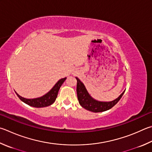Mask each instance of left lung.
<instances>
[{
  "label": "left lung",
  "mask_w": 152,
  "mask_h": 152,
  "mask_svg": "<svg viewBox=\"0 0 152 152\" xmlns=\"http://www.w3.org/2000/svg\"><path fill=\"white\" fill-rule=\"evenodd\" d=\"M76 78L77 80L76 92L79 104L84 108L90 112H102L112 108L119 102L125 92L124 90L119 97L112 102H99L91 97L87 90L86 89L84 84L77 77H76Z\"/></svg>",
  "instance_id": "1"
}]
</instances>
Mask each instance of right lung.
Returning a JSON list of instances; mask_svg holds the SVG:
<instances>
[{"label": "right lung", "mask_w": 152, "mask_h": 152, "mask_svg": "<svg viewBox=\"0 0 152 152\" xmlns=\"http://www.w3.org/2000/svg\"><path fill=\"white\" fill-rule=\"evenodd\" d=\"M66 79V78L60 79L47 94H46L45 95H44L42 97L34 99H26L18 95L17 93L16 94L21 101H23V102L29 105L30 106L35 107H43L50 106L56 100L60 88L61 87L62 84L64 83Z\"/></svg>", "instance_id": "right-lung-1"}]
</instances>
